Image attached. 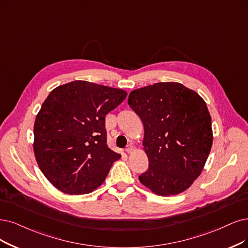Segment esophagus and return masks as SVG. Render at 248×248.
<instances>
[{
	"instance_id": "1",
	"label": "esophagus",
	"mask_w": 248,
	"mask_h": 248,
	"mask_svg": "<svg viewBox=\"0 0 248 248\" xmlns=\"http://www.w3.org/2000/svg\"><path fill=\"white\" fill-rule=\"evenodd\" d=\"M125 151L127 152V153H129V154H131L133 151H134V146L133 145H127L126 146V148H125Z\"/></svg>"
}]
</instances>
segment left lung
Here are the masks:
<instances>
[{
    "label": "left lung",
    "mask_w": 248,
    "mask_h": 248,
    "mask_svg": "<svg viewBox=\"0 0 248 248\" xmlns=\"http://www.w3.org/2000/svg\"><path fill=\"white\" fill-rule=\"evenodd\" d=\"M127 103L143 123L149 160L139 181L159 196L184 192L200 176L213 146L204 100L180 82L167 81L132 91Z\"/></svg>",
    "instance_id": "left-lung-1"
}]
</instances>
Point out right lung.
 <instances>
[{"instance_id":"obj_1","label":"right lung","mask_w":248,"mask_h":248,"mask_svg":"<svg viewBox=\"0 0 248 248\" xmlns=\"http://www.w3.org/2000/svg\"><path fill=\"white\" fill-rule=\"evenodd\" d=\"M124 90L75 80L55 88L33 125V152L44 176L63 193L88 194L102 185L121 154L106 145L105 115Z\"/></svg>"}]
</instances>
